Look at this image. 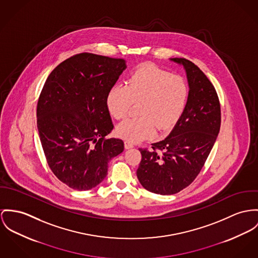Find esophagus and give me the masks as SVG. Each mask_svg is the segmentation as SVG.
<instances>
[{
    "label": "esophagus",
    "instance_id": "esophagus-1",
    "mask_svg": "<svg viewBox=\"0 0 258 258\" xmlns=\"http://www.w3.org/2000/svg\"><path fill=\"white\" fill-rule=\"evenodd\" d=\"M133 147H134V144L131 141H128V140L124 141V148L125 149H130V148H133Z\"/></svg>",
    "mask_w": 258,
    "mask_h": 258
}]
</instances>
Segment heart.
Returning <instances> with one entry per match:
<instances>
[{"label": "heart", "instance_id": "heart-1", "mask_svg": "<svg viewBox=\"0 0 258 258\" xmlns=\"http://www.w3.org/2000/svg\"><path fill=\"white\" fill-rule=\"evenodd\" d=\"M124 84H116L108 92L106 104L116 119L127 117L134 104H139L138 118L127 119L117 126L118 136L138 142L153 137L156 128L173 127L181 117L189 95L184 78L145 64L131 75Z\"/></svg>", "mask_w": 258, "mask_h": 258}]
</instances>
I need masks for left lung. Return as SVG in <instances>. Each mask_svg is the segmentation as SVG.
<instances>
[{
    "instance_id": "1",
    "label": "left lung",
    "mask_w": 258,
    "mask_h": 258,
    "mask_svg": "<svg viewBox=\"0 0 258 258\" xmlns=\"http://www.w3.org/2000/svg\"><path fill=\"white\" fill-rule=\"evenodd\" d=\"M186 72L189 95L181 117L168 138L139 148L137 175L141 185L157 195H175L199 176L217 139L221 106L215 87L197 64L174 58Z\"/></svg>"
}]
</instances>
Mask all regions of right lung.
Returning a JSON list of instances; mask_svg holds the SVG:
<instances>
[{"label": "right lung", "instance_id": "obj_1", "mask_svg": "<svg viewBox=\"0 0 258 258\" xmlns=\"http://www.w3.org/2000/svg\"><path fill=\"white\" fill-rule=\"evenodd\" d=\"M123 59L80 53L50 74L37 102V127L48 166L69 187L88 190L106 178L108 163L123 151L107 139L114 125L109 90L125 69Z\"/></svg>", "mask_w": 258, "mask_h": 258}]
</instances>
